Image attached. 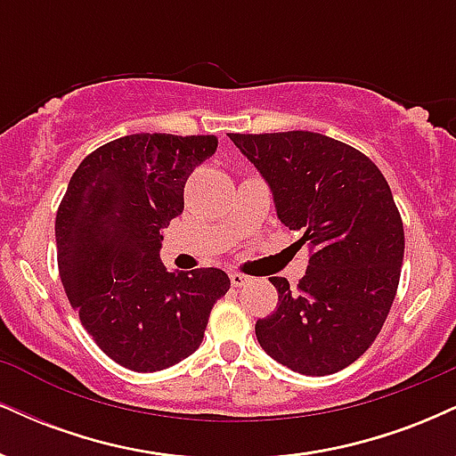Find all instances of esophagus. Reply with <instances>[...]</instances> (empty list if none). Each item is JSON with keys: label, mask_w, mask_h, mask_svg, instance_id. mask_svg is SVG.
I'll return each mask as SVG.
<instances>
[{"label": "esophagus", "mask_w": 456, "mask_h": 456, "mask_svg": "<svg viewBox=\"0 0 456 456\" xmlns=\"http://www.w3.org/2000/svg\"><path fill=\"white\" fill-rule=\"evenodd\" d=\"M229 281H232L233 287H244L250 282V276L242 274V272H232V274H229Z\"/></svg>", "instance_id": "1"}]
</instances>
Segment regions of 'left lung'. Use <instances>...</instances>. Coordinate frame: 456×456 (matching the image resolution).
Instances as JSON below:
<instances>
[{"label":"left lung","instance_id":"left-lung-1","mask_svg":"<svg viewBox=\"0 0 456 456\" xmlns=\"http://www.w3.org/2000/svg\"><path fill=\"white\" fill-rule=\"evenodd\" d=\"M229 139L270 184L281 223L311 246L296 289L270 279L279 305L255 323L257 341L296 373H337L373 345L399 289L405 233L388 182L369 156L326 134Z\"/></svg>","mask_w":456,"mask_h":456}]
</instances>
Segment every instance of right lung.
<instances>
[{
    "label": "right lung",
    "instance_id": "right-lung-1",
    "mask_svg": "<svg viewBox=\"0 0 456 456\" xmlns=\"http://www.w3.org/2000/svg\"><path fill=\"white\" fill-rule=\"evenodd\" d=\"M214 134H126L87 154L57 208V265L83 328L137 373L174 366L201 345L229 276L167 272L160 229L184 210V184Z\"/></svg>",
    "mask_w": 456,
    "mask_h": 456
}]
</instances>
